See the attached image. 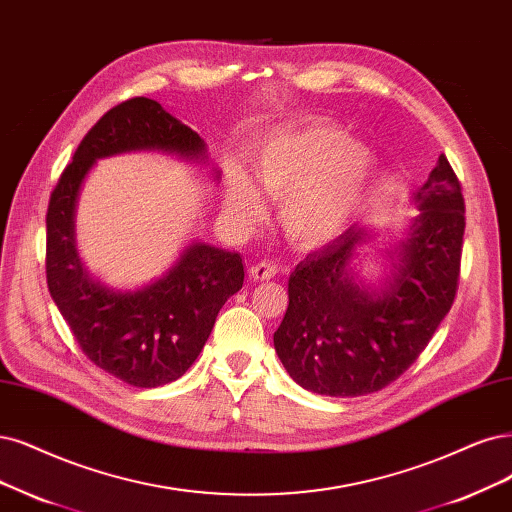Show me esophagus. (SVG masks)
<instances>
[{
    "instance_id": "obj_1",
    "label": "esophagus",
    "mask_w": 512,
    "mask_h": 512,
    "mask_svg": "<svg viewBox=\"0 0 512 512\" xmlns=\"http://www.w3.org/2000/svg\"><path fill=\"white\" fill-rule=\"evenodd\" d=\"M278 263L274 261H259L255 266H251V278L253 280H270L278 274Z\"/></svg>"
}]
</instances>
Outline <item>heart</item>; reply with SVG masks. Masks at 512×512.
<instances>
[{"label":"heart","instance_id":"obj_1","mask_svg":"<svg viewBox=\"0 0 512 512\" xmlns=\"http://www.w3.org/2000/svg\"><path fill=\"white\" fill-rule=\"evenodd\" d=\"M373 149L331 122H308L263 141L253 173L270 198L282 202L287 234L306 246L342 234L363 211L375 177ZM225 211L238 225L253 227L266 217V200L244 170L227 177Z\"/></svg>","mask_w":512,"mask_h":512}]
</instances>
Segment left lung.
<instances>
[{"instance_id":"1","label":"left lung","mask_w":512,"mask_h":512,"mask_svg":"<svg viewBox=\"0 0 512 512\" xmlns=\"http://www.w3.org/2000/svg\"><path fill=\"white\" fill-rule=\"evenodd\" d=\"M413 202L420 213L384 251L390 272L380 287L363 285L352 268L358 249L375 238L365 225L297 263L274 348L301 388L342 399L386 388L451 310L466 221L460 181L443 154Z\"/></svg>"}]
</instances>
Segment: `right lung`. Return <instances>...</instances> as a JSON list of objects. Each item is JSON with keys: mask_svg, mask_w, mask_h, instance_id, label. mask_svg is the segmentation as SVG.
Segmentation results:
<instances>
[{"mask_svg": "<svg viewBox=\"0 0 512 512\" xmlns=\"http://www.w3.org/2000/svg\"><path fill=\"white\" fill-rule=\"evenodd\" d=\"M162 151L206 164V143L158 103L137 97L109 109L75 149L50 196L46 278L56 308L90 361L137 388L175 382L192 367L219 310L242 289L240 253L208 242L187 244L160 278L141 289L94 280L75 244V211L84 179L101 158ZM219 181V170L213 173Z\"/></svg>", "mask_w": 512, "mask_h": 512, "instance_id": "obj_1", "label": "right lung"}]
</instances>
